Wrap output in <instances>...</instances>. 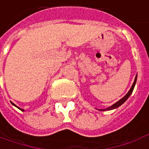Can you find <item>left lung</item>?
<instances>
[{
    "label": "left lung",
    "mask_w": 149,
    "mask_h": 149,
    "mask_svg": "<svg viewBox=\"0 0 149 149\" xmlns=\"http://www.w3.org/2000/svg\"><path fill=\"white\" fill-rule=\"evenodd\" d=\"M136 79H137V75L135 76V81H134V83H133V84H132V86H131V89H130V91L127 92V94L126 95V96H124V97H123L121 100H119L118 102H116L115 104H113L112 106H110V107H109L108 109H100V111H105V110H111V109H116V108L119 107L120 105H122V104H123L124 102L126 101V100H127L128 97L131 96V94L132 93V92H133V89H134V88H135V83H136Z\"/></svg>",
    "instance_id": "left-lung-1"
}]
</instances>
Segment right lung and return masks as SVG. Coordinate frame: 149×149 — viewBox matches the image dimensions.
Instances as JSON below:
<instances>
[{"instance_id": "1", "label": "right lung", "mask_w": 149, "mask_h": 149, "mask_svg": "<svg viewBox=\"0 0 149 149\" xmlns=\"http://www.w3.org/2000/svg\"><path fill=\"white\" fill-rule=\"evenodd\" d=\"M14 105H15V104H14ZM15 106H16V105H15Z\"/></svg>"}]
</instances>
